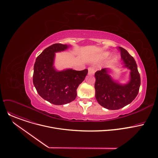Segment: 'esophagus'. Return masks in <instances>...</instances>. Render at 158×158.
<instances>
[{"instance_id": "34e87169", "label": "esophagus", "mask_w": 158, "mask_h": 158, "mask_svg": "<svg viewBox=\"0 0 158 158\" xmlns=\"http://www.w3.org/2000/svg\"><path fill=\"white\" fill-rule=\"evenodd\" d=\"M95 73V68L93 67H90L88 68V74L90 75L94 74Z\"/></svg>"}]
</instances>
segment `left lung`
Returning <instances> with one entry per match:
<instances>
[{"label":"left lung","mask_w":158,"mask_h":158,"mask_svg":"<svg viewBox=\"0 0 158 158\" xmlns=\"http://www.w3.org/2000/svg\"><path fill=\"white\" fill-rule=\"evenodd\" d=\"M125 67L131 70V81L126 85L114 82L107 74L106 68L95 73V97L102 107L110 109H119L130 104L137 96L141 84L140 74L132 56L124 48H118Z\"/></svg>","instance_id":"1"}]
</instances>
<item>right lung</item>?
<instances>
[{
  "label": "right lung",
  "instance_id": "add662e5",
  "mask_svg": "<svg viewBox=\"0 0 158 158\" xmlns=\"http://www.w3.org/2000/svg\"><path fill=\"white\" fill-rule=\"evenodd\" d=\"M66 44H54L37 57L34 67L33 83L38 94L45 100L62 105L73 101L77 89L84 80L88 70L67 69L58 72L53 67L55 52L65 50Z\"/></svg>",
  "mask_w": 158,
  "mask_h": 158
}]
</instances>
